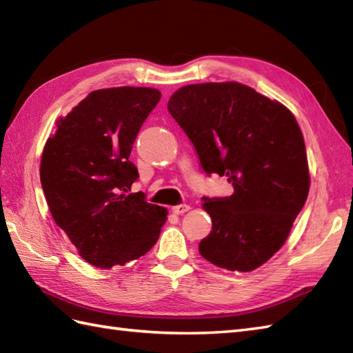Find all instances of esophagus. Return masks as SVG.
<instances>
[{
	"label": "esophagus",
	"mask_w": 353,
	"mask_h": 353,
	"mask_svg": "<svg viewBox=\"0 0 353 353\" xmlns=\"http://www.w3.org/2000/svg\"><path fill=\"white\" fill-rule=\"evenodd\" d=\"M190 209H191L190 204H177V206L173 208V214L182 215V214H185V212H188Z\"/></svg>",
	"instance_id": "34e87169"
}]
</instances>
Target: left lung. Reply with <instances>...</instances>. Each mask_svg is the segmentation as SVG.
Returning <instances> with one entry per match:
<instances>
[{
	"instance_id": "8db88e82",
	"label": "left lung",
	"mask_w": 353,
	"mask_h": 353,
	"mask_svg": "<svg viewBox=\"0 0 353 353\" xmlns=\"http://www.w3.org/2000/svg\"><path fill=\"white\" fill-rule=\"evenodd\" d=\"M168 111L204 173L227 177L234 190L201 199L212 230L199 243L200 254L227 270L257 269L283 247L308 195L298 121L284 105L239 83L182 87Z\"/></svg>"
}]
</instances>
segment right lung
Returning <instances> with one entry per match:
<instances>
[{"label":"right lung","mask_w":353,"mask_h":353,"mask_svg":"<svg viewBox=\"0 0 353 353\" xmlns=\"http://www.w3.org/2000/svg\"><path fill=\"white\" fill-rule=\"evenodd\" d=\"M161 93L147 87L96 90L60 120L45 144L40 182L55 224L90 265L110 269L157 243L167 209L130 194L135 138Z\"/></svg>","instance_id":"1"}]
</instances>
